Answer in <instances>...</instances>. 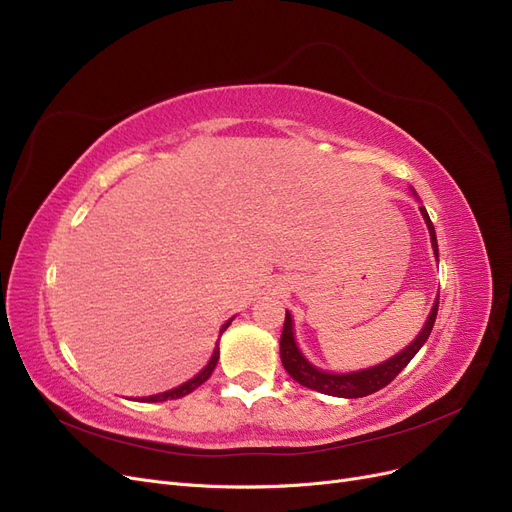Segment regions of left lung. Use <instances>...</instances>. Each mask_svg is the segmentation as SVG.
I'll list each match as a JSON object with an SVG mask.
<instances>
[{
    "label": "left lung",
    "mask_w": 512,
    "mask_h": 512,
    "mask_svg": "<svg viewBox=\"0 0 512 512\" xmlns=\"http://www.w3.org/2000/svg\"><path fill=\"white\" fill-rule=\"evenodd\" d=\"M420 211H422V215L426 219V225H428L434 255H437V259H439L437 234H434V225H432L424 206H420ZM437 312H439V297H437V301H434L432 312L426 320L422 333L415 337V342L411 346H407L403 352H399L394 358H390V361H386L382 365L365 369V371H356V373H342V375L320 371V369L312 367L304 356H301V352L295 344V337H293L291 314L287 312L285 327H282V335H280V361H282V367L287 369V373L301 386L318 390L323 394H331V396H342V399H361V396L373 394L377 390H382L384 386H388L394 380V377L409 365L411 358L418 354V350L426 344V339H428V335L434 327V320H437Z\"/></svg>",
    "instance_id": "1"
}]
</instances>
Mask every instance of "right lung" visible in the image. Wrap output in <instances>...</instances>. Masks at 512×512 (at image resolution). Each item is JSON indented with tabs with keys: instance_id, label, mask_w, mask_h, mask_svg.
Returning <instances> with one entry per match:
<instances>
[{
	"instance_id": "obj_1",
	"label": "right lung",
	"mask_w": 512,
	"mask_h": 512,
	"mask_svg": "<svg viewBox=\"0 0 512 512\" xmlns=\"http://www.w3.org/2000/svg\"><path fill=\"white\" fill-rule=\"evenodd\" d=\"M230 323H232V320H227V323L221 327V333H223L227 327H230ZM217 361H219V348H215V352H213V356H211V361H208V365L194 377V380H189V382H185L183 386L173 388V390H168V392L147 396V399H143V401H147V403H158V401H168V399H181V396H185V394H189V392H194L200 384H204V382L208 380V377H211L213 369L217 367Z\"/></svg>"
}]
</instances>
